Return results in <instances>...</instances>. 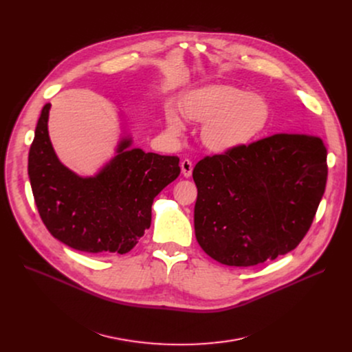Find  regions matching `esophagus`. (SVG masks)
Masks as SVG:
<instances>
[{
  "instance_id": "34e87169",
  "label": "esophagus",
  "mask_w": 352,
  "mask_h": 352,
  "mask_svg": "<svg viewBox=\"0 0 352 352\" xmlns=\"http://www.w3.org/2000/svg\"><path fill=\"white\" fill-rule=\"evenodd\" d=\"M181 170H182V175L185 178H189L192 175V170H193V164L190 160H182L181 162Z\"/></svg>"
}]
</instances>
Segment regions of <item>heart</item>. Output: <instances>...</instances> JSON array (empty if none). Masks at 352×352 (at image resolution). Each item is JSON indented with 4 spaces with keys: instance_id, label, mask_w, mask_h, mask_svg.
<instances>
[{
    "instance_id": "1",
    "label": "heart",
    "mask_w": 352,
    "mask_h": 352,
    "mask_svg": "<svg viewBox=\"0 0 352 352\" xmlns=\"http://www.w3.org/2000/svg\"><path fill=\"white\" fill-rule=\"evenodd\" d=\"M181 111L188 120L204 124V144L221 155L236 152L254 142L270 121V106L263 96L226 83L189 91L181 100ZM166 121L174 135L185 131L175 109H167Z\"/></svg>"
}]
</instances>
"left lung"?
<instances>
[{
    "label": "left lung",
    "mask_w": 352,
    "mask_h": 352,
    "mask_svg": "<svg viewBox=\"0 0 352 352\" xmlns=\"http://www.w3.org/2000/svg\"><path fill=\"white\" fill-rule=\"evenodd\" d=\"M322 139L278 133L193 168L195 235L226 266L248 267L295 249L308 232L327 179Z\"/></svg>",
    "instance_id": "left-lung-1"
}]
</instances>
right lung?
Here are the masks:
<instances>
[{
  "instance_id": "1",
  "label": "right lung",
  "mask_w": 352,
  "mask_h": 352,
  "mask_svg": "<svg viewBox=\"0 0 352 352\" xmlns=\"http://www.w3.org/2000/svg\"><path fill=\"white\" fill-rule=\"evenodd\" d=\"M50 109L47 103L41 110L28 166L44 226L80 252L128 254L152 223L155 197L179 175V159L133 147L124 126L114 156L94 175H79L60 162L50 140Z\"/></svg>"
}]
</instances>
